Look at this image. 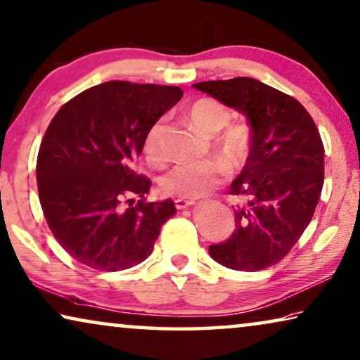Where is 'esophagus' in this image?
Here are the masks:
<instances>
[{
	"label": "esophagus",
	"mask_w": 360,
	"mask_h": 360,
	"mask_svg": "<svg viewBox=\"0 0 360 360\" xmlns=\"http://www.w3.org/2000/svg\"><path fill=\"white\" fill-rule=\"evenodd\" d=\"M194 200H187V198H181V197H178L174 200V205H176V208H178V210H184V208H189V207H192L194 205Z\"/></svg>",
	"instance_id": "34e87169"
}]
</instances>
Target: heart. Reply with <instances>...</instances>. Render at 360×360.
Segmentation results:
<instances>
[{"label":"heart","mask_w":360,"mask_h":360,"mask_svg":"<svg viewBox=\"0 0 360 360\" xmlns=\"http://www.w3.org/2000/svg\"><path fill=\"white\" fill-rule=\"evenodd\" d=\"M187 116L192 124L207 136H213L219 130L222 131L214 141V147L229 168H240L245 163L252 146V129L245 122L229 124L231 112L221 101L214 98H198L189 106ZM162 129V121L155 122L148 129L146 142H143L147 157L153 162L162 160V148H160ZM223 174V165L217 160L182 162L165 176L162 187L166 194L178 195L181 198H198L217 187Z\"/></svg>","instance_id":"heart-1"}]
</instances>
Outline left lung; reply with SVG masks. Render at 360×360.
Wrapping results in <instances>:
<instances>
[{
  "label": "left lung",
  "instance_id": "obj_1",
  "mask_svg": "<svg viewBox=\"0 0 360 360\" xmlns=\"http://www.w3.org/2000/svg\"><path fill=\"white\" fill-rule=\"evenodd\" d=\"M194 87L243 112L252 129L248 162L229 187L244 200L234 208L236 229L208 254L231 270H264L288 255L317 208L325 174L319 129L296 98L257 79Z\"/></svg>",
  "mask_w": 360,
  "mask_h": 360
}]
</instances>
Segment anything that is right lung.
I'll return each instance as SVG.
<instances>
[{
	"instance_id": "right-lung-1",
	"label": "right lung",
	"mask_w": 360,
	"mask_h": 360,
	"mask_svg": "<svg viewBox=\"0 0 360 360\" xmlns=\"http://www.w3.org/2000/svg\"><path fill=\"white\" fill-rule=\"evenodd\" d=\"M181 96L171 85L110 80L74 96L51 120L37 158L39 198L55 239L80 264L120 271L152 254L176 207L171 198L142 200L152 182L136 163L148 129ZM131 195L141 197L134 207Z\"/></svg>"
}]
</instances>
